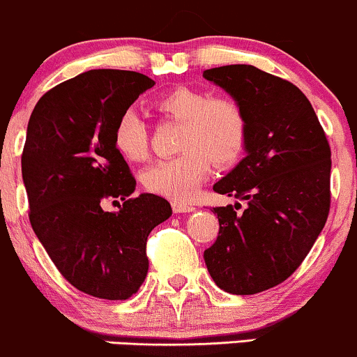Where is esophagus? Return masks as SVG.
Segmentation results:
<instances>
[{"instance_id":"esophagus-1","label":"esophagus","mask_w":357,"mask_h":357,"mask_svg":"<svg viewBox=\"0 0 357 357\" xmlns=\"http://www.w3.org/2000/svg\"><path fill=\"white\" fill-rule=\"evenodd\" d=\"M172 209H174V213H194L195 208L192 204H187V202H178V201H174L172 202Z\"/></svg>"}]
</instances>
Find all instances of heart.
I'll use <instances>...</instances> for the list:
<instances>
[{
  "mask_svg": "<svg viewBox=\"0 0 357 357\" xmlns=\"http://www.w3.org/2000/svg\"><path fill=\"white\" fill-rule=\"evenodd\" d=\"M155 110L182 122L174 158L158 160L143 172V185L151 194L172 201H187L208 177L211 163L229 167L240 158L247 143V119L231 98L211 97L199 88L177 86L156 98ZM114 144L129 162L148 155V128L132 110L122 114L114 128Z\"/></svg>",
  "mask_w": 357,
  "mask_h": 357,
  "instance_id": "b5f03b06",
  "label": "heart"
}]
</instances>
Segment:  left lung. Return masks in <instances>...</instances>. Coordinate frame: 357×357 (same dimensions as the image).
<instances>
[{
	"mask_svg": "<svg viewBox=\"0 0 357 357\" xmlns=\"http://www.w3.org/2000/svg\"><path fill=\"white\" fill-rule=\"evenodd\" d=\"M243 110L245 158L214 192L247 209L213 208L220 233L204 252L221 289L255 294L286 281L312 250L331 209V146L312 103L293 83L250 64L202 73Z\"/></svg>",
	"mask_w": 357,
	"mask_h": 357,
	"instance_id": "8db88e82",
	"label": "left lung"
}]
</instances>
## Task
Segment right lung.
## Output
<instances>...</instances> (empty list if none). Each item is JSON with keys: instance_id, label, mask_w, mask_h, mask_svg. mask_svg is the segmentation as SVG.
<instances>
[{"instance_id": "1", "label": "right lung", "mask_w": 357, "mask_h": 357, "mask_svg": "<svg viewBox=\"0 0 357 357\" xmlns=\"http://www.w3.org/2000/svg\"><path fill=\"white\" fill-rule=\"evenodd\" d=\"M153 85L136 71L82 73L42 95L26 128L30 225L64 279L102 300H128L139 289L148 235L172 214L155 194L128 199L136 180L114 144L117 119ZM119 197V211L101 209L103 198Z\"/></svg>"}]
</instances>
